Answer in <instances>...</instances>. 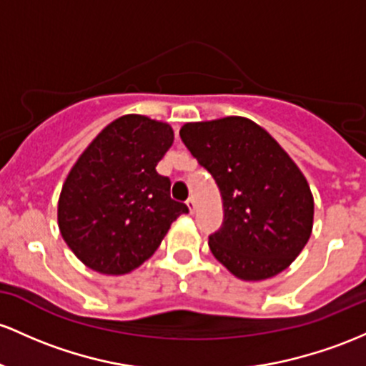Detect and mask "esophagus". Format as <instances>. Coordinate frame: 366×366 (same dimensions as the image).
Masks as SVG:
<instances>
[{
    "mask_svg": "<svg viewBox=\"0 0 366 366\" xmlns=\"http://www.w3.org/2000/svg\"><path fill=\"white\" fill-rule=\"evenodd\" d=\"M186 204H187V208H189V212H191V214H194V210H196V203H194V198H189V199H187Z\"/></svg>",
    "mask_w": 366,
    "mask_h": 366,
    "instance_id": "esophagus-1",
    "label": "esophagus"
}]
</instances>
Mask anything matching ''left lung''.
<instances>
[{
    "instance_id": "8db88e82",
    "label": "left lung",
    "mask_w": 366,
    "mask_h": 366,
    "mask_svg": "<svg viewBox=\"0 0 366 366\" xmlns=\"http://www.w3.org/2000/svg\"><path fill=\"white\" fill-rule=\"evenodd\" d=\"M180 139L222 196V227L208 238L215 259L244 281L280 274L306 247L315 215L311 189L294 159L242 116L186 123Z\"/></svg>"
}]
</instances>
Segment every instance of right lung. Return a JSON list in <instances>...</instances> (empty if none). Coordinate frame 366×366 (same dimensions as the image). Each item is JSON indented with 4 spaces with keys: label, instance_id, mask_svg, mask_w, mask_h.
<instances>
[{
    "label": "right lung",
    "instance_id": "1",
    "mask_svg": "<svg viewBox=\"0 0 366 366\" xmlns=\"http://www.w3.org/2000/svg\"><path fill=\"white\" fill-rule=\"evenodd\" d=\"M174 144L168 123L127 114L107 124L71 168L59 198L64 242L85 266L127 274L146 262L184 203L156 164Z\"/></svg>",
    "mask_w": 366,
    "mask_h": 366
}]
</instances>
